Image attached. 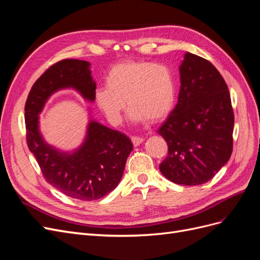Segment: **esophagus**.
I'll return each instance as SVG.
<instances>
[{
  "instance_id": "esophagus-1",
  "label": "esophagus",
  "mask_w": 260,
  "mask_h": 260,
  "mask_svg": "<svg viewBox=\"0 0 260 260\" xmlns=\"http://www.w3.org/2000/svg\"><path fill=\"white\" fill-rule=\"evenodd\" d=\"M131 141H132L133 145H135V146H139L141 143L143 142V139H142V138H138V137H132V138H131Z\"/></svg>"
}]
</instances>
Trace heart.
<instances>
[{
    "mask_svg": "<svg viewBox=\"0 0 260 260\" xmlns=\"http://www.w3.org/2000/svg\"><path fill=\"white\" fill-rule=\"evenodd\" d=\"M106 86L94 93V104L112 123L121 119L126 101L133 123L160 121L175 107L177 85L171 70L151 61H124L108 70Z\"/></svg>",
    "mask_w": 260,
    "mask_h": 260,
    "instance_id": "1",
    "label": "heart"
}]
</instances>
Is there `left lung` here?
Listing matches in <instances>:
<instances>
[{
    "mask_svg": "<svg viewBox=\"0 0 260 260\" xmlns=\"http://www.w3.org/2000/svg\"><path fill=\"white\" fill-rule=\"evenodd\" d=\"M178 104L158 133L168 144L159 170L171 182L200 185L230 159L234 115L229 90L216 67L186 52L179 67Z\"/></svg>",
    "mask_w": 260,
    "mask_h": 260,
    "instance_id": "8db88e82",
    "label": "left lung"
}]
</instances>
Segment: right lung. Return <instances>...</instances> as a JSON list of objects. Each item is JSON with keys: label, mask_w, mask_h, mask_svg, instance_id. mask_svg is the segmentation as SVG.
Instances as JSON below:
<instances>
[{"label": "right lung", "mask_w": 260, "mask_h": 260, "mask_svg": "<svg viewBox=\"0 0 260 260\" xmlns=\"http://www.w3.org/2000/svg\"><path fill=\"white\" fill-rule=\"evenodd\" d=\"M66 89L75 90L93 103L96 83L89 61L62 59L36 81L25 106L28 147L45 180L55 188L72 199L95 201L119 184L133 145L123 133L93 119L91 111L84 139L77 148L62 151L46 142L39 115L54 93Z\"/></svg>", "instance_id": "obj_1"}]
</instances>
